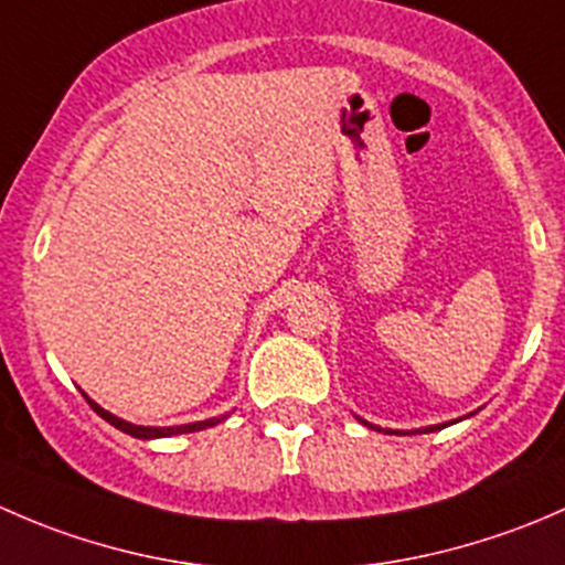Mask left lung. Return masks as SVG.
I'll return each instance as SVG.
<instances>
[{"label":"left lung","mask_w":565,"mask_h":565,"mask_svg":"<svg viewBox=\"0 0 565 565\" xmlns=\"http://www.w3.org/2000/svg\"><path fill=\"white\" fill-rule=\"evenodd\" d=\"M363 424H366V426H372V424H369V420H363ZM443 426H446V424H443ZM443 426H429V429H424V431H435V429H443ZM372 429L383 431V429H380V426H372ZM385 431H388V435H391V431H393V429H385ZM396 435H402V431H396Z\"/></svg>","instance_id":"obj_1"}]
</instances>
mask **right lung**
Listing matches in <instances>:
<instances>
[{"instance_id": "add662e5", "label": "right lung", "mask_w": 565, "mask_h": 565, "mask_svg": "<svg viewBox=\"0 0 565 565\" xmlns=\"http://www.w3.org/2000/svg\"><path fill=\"white\" fill-rule=\"evenodd\" d=\"M84 398H87L89 407H93L100 418L108 420L114 429L125 431V435H130V437H139V440H156V437H172V435H188V431H202V429H207V426L221 424V420L226 418V415H221V418H207V420H196V424H182V426H136V424H128V420L117 418V415H111L108 409L100 407V404H95L87 393H84Z\"/></svg>"}]
</instances>
